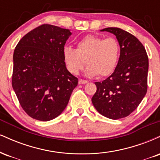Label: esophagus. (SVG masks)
Here are the masks:
<instances>
[{"mask_svg":"<svg viewBox=\"0 0 160 160\" xmlns=\"http://www.w3.org/2000/svg\"><path fill=\"white\" fill-rule=\"evenodd\" d=\"M87 82H88L87 80H82V79H80V80H79V84H86L87 83Z\"/></svg>","mask_w":160,"mask_h":160,"instance_id":"1","label":"esophagus"}]
</instances>
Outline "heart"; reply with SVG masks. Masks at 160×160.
<instances>
[{
  "mask_svg": "<svg viewBox=\"0 0 160 160\" xmlns=\"http://www.w3.org/2000/svg\"><path fill=\"white\" fill-rule=\"evenodd\" d=\"M120 56V46L114 38L104 39L101 37L88 35L78 43L77 49L65 47L64 61L71 74H78L87 66L88 76L105 78L114 71Z\"/></svg>",
  "mask_w": 160,
  "mask_h": 160,
  "instance_id": "obj_1",
  "label": "heart"
}]
</instances>
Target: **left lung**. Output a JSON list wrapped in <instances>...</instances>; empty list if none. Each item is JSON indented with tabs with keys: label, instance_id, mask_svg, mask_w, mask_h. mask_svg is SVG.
Returning a JSON list of instances; mask_svg holds the SVG:
<instances>
[{
	"label": "left lung",
	"instance_id": "obj_1",
	"mask_svg": "<svg viewBox=\"0 0 160 160\" xmlns=\"http://www.w3.org/2000/svg\"><path fill=\"white\" fill-rule=\"evenodd\" d=\"M120 46L116 69L102 82H95L97 90L92 102L99 113L112 120L124 118L138 108L148 90V56L142 43L119 28H106Z\"/></svg>",
	"mask_w": 160,
	"mask_h": 160
}]
</instances>
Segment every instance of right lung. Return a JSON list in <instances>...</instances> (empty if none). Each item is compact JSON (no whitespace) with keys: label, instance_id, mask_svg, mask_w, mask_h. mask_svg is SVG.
<instances>
[{"label":"right lung","instance_id":"right-lung-1","mask_svg":"<svg viewBox=\"0 0 160 160\" xmlns=\"http://www.w3.org/2000/svg\"><path fill=\"white\" fill-rule=\"evenodd\" d=\"M68 29L44 24L19 40L13 53L12 86L29 117L49 121L63 112L78 79L66 68Z\"/></svg>","mask_w":160,"mask_h":160}]
</instances>
